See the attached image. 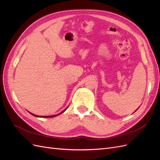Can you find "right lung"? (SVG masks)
Listing matches in <instances>:
<instances>
[{
    "mask_svg": "<svg viewBox=\"0 0 160 160\" xmlns=\"http://www.w3.org/2000/svg\"><path fill=\"white\" fill-rule=\"evenodd\" d=\"M67 108L66 109H64L63 110V111H62V112H61L60 113H59V114H57V115H54V116H36V115H34V114H33V113H30L31 114H32V115H33L34 116H36V117H41V118H53V117H55V116H58V115H60V114H61V113H63L65 111V110H66L67 109Z\"/></svg>",
    "mask_w": 160,
    "mask_h": 160,
    "instance_id": "obj_1",
    "label": "right lung"
}]
</instances>
